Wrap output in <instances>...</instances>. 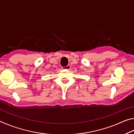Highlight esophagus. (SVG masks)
<instances>
[{
    "instance_id": "34e87169",
    "label": "esophagus",
    "mask_w": 134,
    "mask_h": 134,
    "mask_svg": "<svg viewBox=\"0 0 134 134\" xmlns=\"http://www.w3.org/2000/svg\"><path fill=\"white\" fill-rule=\"evenodd\" d=\"M70 68H71V66H70V65H68L67 66L65 67H63V70H70Z\"/></svg>"
}]
</instances>
